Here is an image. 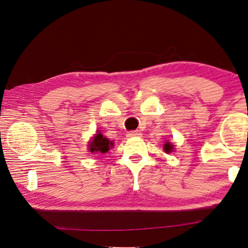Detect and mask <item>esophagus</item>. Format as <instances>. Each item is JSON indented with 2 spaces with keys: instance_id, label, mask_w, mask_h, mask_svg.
<instances>
[{
  "instance_id": "1",
  "label": "esophagus",
  "mask_w": 248,
  "mask_h": 248,
  "mask_svg": "<svg viewBox=\"0 0 248 248\" xmlns=\"http://www.w3.org/2000/svg\"><path fill=\"white\" fill-rule=\"evenodd\" d=\"M142 136V133L140 132V131H138V130H136V131H131V132H129L128 133V137L129 138H133V137H141Z\"/></svg>"
}]
</instances>
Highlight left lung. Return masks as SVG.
<instances>
[{
    "instance_id": "1",
    "label": "left lung",
    "mask_w": 248,
    "mask_h": 248,
    "mask_svg": "<svg viewBox=\"0 0 248 248\" xmlns=\"http://www.w3.org/2000/svg\"><path fill=\"white\" fill-rule=\"evenodd\" d=\"M172 150H173V145L171 143H169V142H167L166 144H164V151H165V153H170V152H172Z\"/></svg>"
}]
</instances>
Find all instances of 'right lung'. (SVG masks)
<instances>
[{
	"mask_svg": "<svg viewBox=\"0 0 248 248\" xmlns=\"http://www.w3.org/2000/svg\"><path fill=\"white\" fill-rule=\"evenodd\" d=\"M112 146H114V143L109 141L107 138L103 137V134L100 131H97L88 145L90 152L98 153V154H105Z\"/></svg>",
	"mask_w": 248,
	"mask_h": 248,
	"instance_id": "obj_1",
	"label": "right lung"
}]
</instances>
